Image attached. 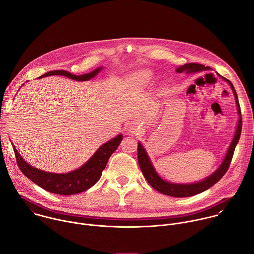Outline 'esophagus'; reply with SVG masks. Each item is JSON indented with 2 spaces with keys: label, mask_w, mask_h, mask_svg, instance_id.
Returning a JSON list of instances; mask_svg holds the SVG:
<instances>
[{
  "label": "esophagus",
  "mask_w": 254,
  "mask_h": 254,
  "mask_svg": "<svg viewBox=\"0 0 254 254\" xmlns=\"http://www.w3.org/2000/svg\"><path fill=\"white\" fill-rule=\"evenodd\" d=\"M128 129H129V132H133V130H134V128L132 127H129Z\"/></svg>",
  "instance_id": "esophagus-1"
}]
</instances>
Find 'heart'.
Here are the masks:
<instances>
[{
	"instance_id": "b5f03b06",
	"label": "heart",
	"mask_w": 254,
	"mask_h": 254,
	"mask_svg": "<svg viewBox=\"0 0 254 254\" xmlns=\"http://www.w3.org/2000/svg\"><path fill=\"white\" fill-rule=\"evenodd\" d=\"M140 76H142V77L151 76V72H150V71H143V72H141V73L138 74V75H133V76H131V77L128 79V84H129V86L136 87V85H137L136 80H137Z\"/></svg>"
}]
</instances>
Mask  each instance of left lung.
<instances>
[{
    "mask_svg": "<svg viewBox=\"0 0 254 254\" xmlns=\"http://www.w3.org/2000/svg\"><path fill=\"white\" fill-rule=\"evenodd\" d=\"M210 69H211L210 67L202 65V64L187 63L185 65L177 67L176 71L178 72V73H185L186 72L187 74H190V73H196V72L206 71V70H210ZM218 75L230 85V87L233 91L236 105H237V113H238L239 119H238L236 130H235V134H234L230 146L226 152V155H225L221 165L216 169L215 172H213L211 175H209L205 179L199 181V182H195V183H191V184H178V183L169 182V181L164 180L157 173L146 149L143 148L141 142H139V141L137 142V161H138V165L141 170V173H142L143 177L146 178V180L149 182V184L155 190H157L158 192H160L162 194L172 196V197H178V198L190 197V196L197 195V194L209 189L213 185H215L225 175V173L227 172V170L229 168V165L231 163V160H232V157L234 154L235 147L240 138L241 128H242V120H241V112H240V105H239L237 93L235 91L233 84L231 83V81L222 77L220 74H218Z\"/></svg>",
    "mask_w": 254,
    "mask_h": 254,
    "instance_id": "8db88e82",
    "label": "left lung"
}]
</instances>
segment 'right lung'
<instances>
[{
  "mask_svg": "<svg viewBox=\"0 0 254 254\" xmlns=\"http://www.w3.org/2000/svg\"><path fill=\"white\" fill-rule=\"evenodd\" d=\"M101 69L102 67H98L92 72L82 75L72 74L65 70H53L41 75L39 78L50 75H62L76 81H86L96 76ZM122 139L123 134L120 133L111 140L104 142L84 165L74 171L65 174L50 173L34 168L21 157L15 146H13V149L21 172L32 182L54 194L73 195L88 190L97 182L101 177L102 171L104 170L108 159L118 149Z\"/></svg>",
  "mask_w": 254,
  "mask_h": 254,
  "instance_id": "1",
  "label": "right lung"
}]
</instances>
